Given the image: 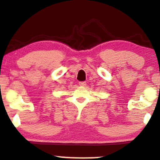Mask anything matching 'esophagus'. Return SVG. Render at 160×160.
<instances>
[{
	"label": "esophagus",
	"mask_w": 160,
	"mask_h": 160,
	"mask_svg": "<svg viewBox=\"0 0 160 160\" xmlns=\"http://www.w3.org/2000/svg\"><path fill=\"white\" fill-rule=\"evenodd\" d=\"M79 85H80V86H86V82H79Z\"/></svg>",
	"instance_id": "esophagus-1"
}]
</instances>
